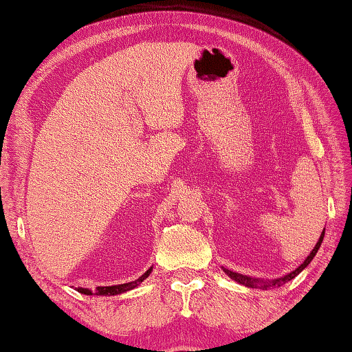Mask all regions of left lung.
Masks as SVG:
<instances>
[{
	"mask_svg": "<svg viewBox=\"0 0 352 352\" xmlns=\"http://www.w3.org/2000/svg\"><path fill=\"white\" fill-rule=\"evenodd\" d=\"M326 230V229H324ZM324 230H322V234H321V237H319V240H318V243L314 245V248H313V251L310 253V256H308V258L305 259V262H303V264L298 267V269H296L294 272H291L289 275H286V276H283V278H280V280H275V281H272V285H261V287H269V286H280V285H283V283H287V281H291L292 278H296L298 274H300V272L305 269V267L310 264L311 262V259L314 258V256H316V253H318V250H319V246H321V243H322V239H324ZM224 272H226V274L232 278V280H235L237 283H240V285H245V286H248V287H258V280H251L250 276H245V275H240V274H235V272H230V270H228V269H223Z\"/></svg>",
	"mask_w": 352,
	"mask_h": 352,
	"instance_id": "8db88e82",
	"label": "left lung"
}]
</instances>
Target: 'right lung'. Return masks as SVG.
<instances>
[{
	"label": "right lung",
	"mask_w": 352,
	"mask_h": 352,
	"mask_svg": "<svg viewBox=\"0 0 352 352\" xmlns=\"http://www.w3.org/2000/svg\"><path fill=\"white\" fill-rule=\"evenodd\" d=\"M151 274V269H148L145 272V274L138 278L135 281H131V283H124V285H117V286H104V287H96L94 291H90V289H83V287H78V292L82 294H87V296H91V294H94V296H117V294H122V292H126L129 289H134L135 286H139L140 283H142L146 276H148Z\"/></svg>",
	"instance_id": "add662e5"
}]
</instances>
